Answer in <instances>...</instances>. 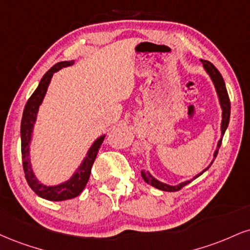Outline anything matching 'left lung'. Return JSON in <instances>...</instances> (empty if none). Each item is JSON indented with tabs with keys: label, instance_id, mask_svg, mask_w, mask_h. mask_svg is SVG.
Returning <instances> with one entry per match:
<instances>
[{
	"label": "left lung",
	"instance_id": "obj_1",
	"mask_svg": "<svg viewBox=\"0 0 250 250\" xmlns=\"http://www.w3.org/2000/svg\"><path fill=\"white\" fill-rule=\"evenodd\" d=\"M200 62H203L204 70H205L206 73L208 74L209 79L212 80L213 85H214L216 95H218L219 104H220V108H221V112L222 113H221V123H220V130H221L220 140H219L218 143H216V148L214 150V152H213V159L211 161V163L207 165V167H205V169L201 171V172L195 174V176L192 179L185 180V182L179 183V184H177V185H170V184H167V183L161 182V180H158L157 178H155V177L152 176V174L150 173L148 170H146H146L141 171V176H142V178L144 179V182H146V184H149V185L154 186V188H158V190L167 191V192L178 191L182 188H184L185 185L190 184L192 180H194L195 178H198V177L201 176V174L205 172V171L208 170V167H211L212 163H213V161H214V158L216 157V155H218L219 148H220V146H221L222 137H224L225 131H226V129L228 127V123H229L230 102H229V98H228V93H227V89H226V85H225V81H224V79H222L220 72L216 70V68L214 67V65L211 64V62H207V60L200 59Z\"/></svg>",
	"mask_w": 250,
	"mask_h": 250
}]
</instances>
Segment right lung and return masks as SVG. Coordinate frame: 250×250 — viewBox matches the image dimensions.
<instances>
[{
    "instance_id": "1",
    "label": "right lung",
    "mask_w": 250,
    "mask_h": 250,
    "mask_svg": "<svg viewBox=\"0 0 250 250\" xmlns=\"http://www.w3.org/2000/svg\"><path fill=\"white\" fill-rule=\"evenodd\" d=\"M74 64V60H65L60 62L58 64L50 68L42 78L41 83L34 94L30 96V99L26 102L25 108H24L22 122H21V141H22V159H23V169L25 173L26 182L32 191L39 197L50 201H62L72 199L79 195L83 191L85 186L89 179V174L94 163L96 155H98L100 146L104 142L106 134L99 136L89 149L87 150L85 157L83 158L79 167L74 170L72 176L65 182L60 183L57 185H46L42 183L37 177H36L35 171L32 169L31 164V156H30V146H31L32 140H34V129L36 121H37L38 110L41 104H43V100L46 95L47 88L52 79L53 74L56 72L64 67H68Z\"/></svg>"
}]
</instances>
